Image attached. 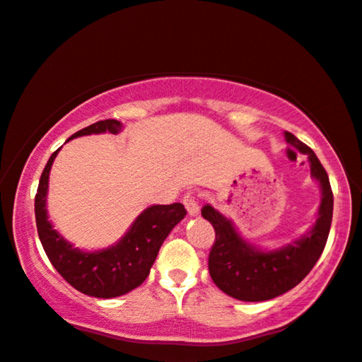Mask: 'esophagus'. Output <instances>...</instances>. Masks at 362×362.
<instances>
[{
    "label": "esophagus",
    "instance_id": "34e87169",
    "mask_svg": "<svg viewBox=\"0 0 362 362\" xmlns=\"http://www.w3.org/2000/svg\"><path fill=\"white\" fill-rule=\"evenodd\" d=\"M182 202H185L187 214H189V216H192V217L197 216L199 211H201V207H199V201L196 199V194L187 192L185 199H182Z\"/></svg>",
    "mask_w": 362,
    "mask_h": 362
}]
</instances>
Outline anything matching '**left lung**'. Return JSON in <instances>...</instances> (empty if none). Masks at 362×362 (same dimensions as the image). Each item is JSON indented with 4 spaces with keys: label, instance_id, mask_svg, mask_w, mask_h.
<instances>
[{
    "label": "left lung",
    "instance_id": "obj_1",
    "mask_svg": "<svg viewBox=\"0 0 362 362\" xmlns=\"http://www.w3.org/2000/svg\"><path fill=\"white\" fill-rule=\"evenodd\" d=\"M287 144L308 156L312 177L320 182L322 202L315 225L302 238L279 250L261 251L240 237L233 223L212 206L202 207V217L216 230L209 253V272L225 294L245 302H263L296 287L320 258L333 217V192L327 171L310 146L286 132Z\"/></svg>",
    "mask_w": 362,
    "mask_h": 362
}]
</instances>
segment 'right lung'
Masks as SVG:
<instances>
[{"instance_id":"1","label":"right lung","mask_w":362,"mask_h":362,"mask_svg":"<svg viewBox=\"0 0 362 362\" xmlns=\"http://www.w3.org/2000/svg\"><path fill=\"white\" fill-rule=\"evenodd\" d=\"M120 130L122 124L119 120L106 119L78 130L68 140L91 134H119ZM59 150L52 153L42 171L34 204L37 233L45 255L68 284L83 294L98 298L127 294L146 279L160 246L175 225L185 218L186 209L180 202L170 206H151L135 218L129 232L116 245L98 251L73 248V245L52 227L45 207L50 168Z\"/></svg>"}]
</instances>
